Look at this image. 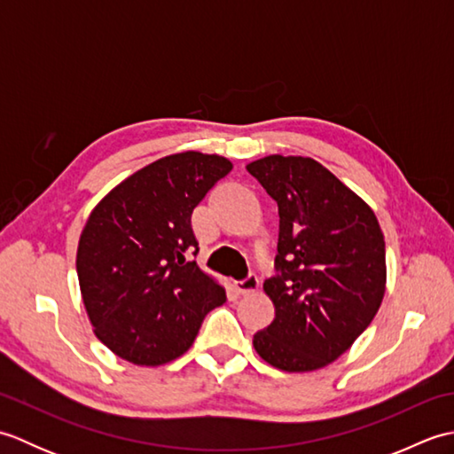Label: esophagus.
<instances>
[{
  "instance_id": "esophagus-1",
  "label": "esophagus",
  "mask_w": 454,
  "mask_h": 454,
  "mask_svg": "<svg viewBox=\"0 0 454 454\" xmlns=\"http://www.w3.org/2000/svg\"><path fill=\"white\" fill-rule=\"evenodd\" d=\"M236 288H238V293H242V294H252V293H255L257 288H259V278L255 275L249 273L244 278V281H238L236 283Z\"/></svg>"
}]
</instances>
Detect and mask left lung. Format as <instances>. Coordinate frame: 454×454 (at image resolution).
<instances>
[{"label": "left lung", "mask_w": 454, "mask_h": 454, "mask_svg": "<svg viewBox=\"0 0 454 454\" xmlns=\"http://www.w3.org/2000/svg\"><path fill=\"white\" fill-rule=\"evenodd\" d=\"M278 205V275L263 283L275 320L254 335L275 369L310 372L349 349L387 291L384 234L372 208L320 161L265 156L247 163Z\"/></svg>", "instance_id": "1"}]
</instances>
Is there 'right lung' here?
<instances>
[{"instance_id": "1", "label": "right lung", "mask_w": 454, "mask_h": 454, "mask_svg": "<svg viewBox=\"0 0 454 454\" xmlns=\"http://www.w3.org/2000/svg\"><path fill=\"white\" fill-rule=\"evenodd\" d=\"M232 171L218 153L179 152L152 161L105 195L85 222L75 269L98 340L121 359L158 366L195 341L226 291L187 254L191 216Z\"/></svg>"}]
</instances>
